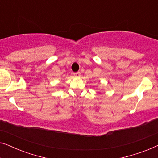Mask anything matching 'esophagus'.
<instances>
[{"mask_svg":"<svg viewBox=\"0 0 158 158\" xmlns=\"http://www.w3.org/2000/svg\"><path fill=\"white\" fill-rule=\"evenodd\" d=\"M73 75H74L75 77H80L81 76V73L80 72H75L73 73Z\"/></svg>","mask_w":158,"mask_h":158,"instance_id":"obj_1","label":"esophagus"}]
</instances>
